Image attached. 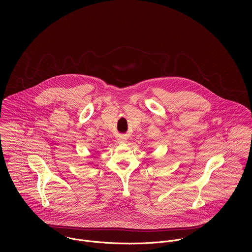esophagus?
<instances>
[{"label": "esophagus", "instance_id": "esophagus-1", "mask_svg": "<svg viewBox=\"0 0 252 252\" xmlns=\"http://www.w3.org/2000/svg\"><path fill=\"white\" fill-rule=\"evenodd\" d=\"M125 140H126V139H124L123 137H122V138H119V139H118V143L123 144V143H125Z\"/></svg>", "mask_w": 252, "mask_h": 252}]
</instances>
